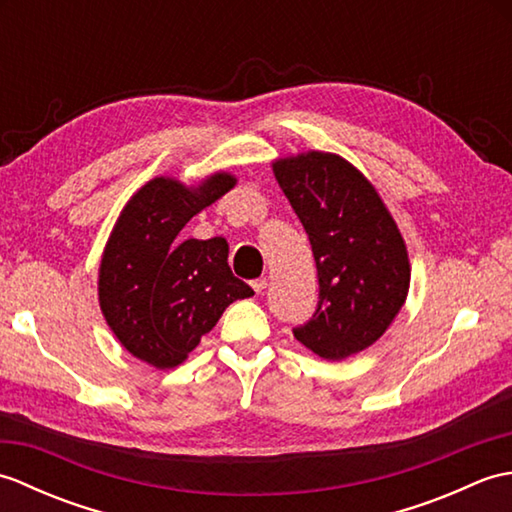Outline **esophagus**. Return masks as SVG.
I'll return each instance as SVG.
<instances>
[{
	"mask_svg": "<svg viewBox=\"0 0 512 512\" xmlns=\"http://www.w3.org/2000/svg\"><path fill=\"white\" fill-rule=\"evenodd\" d=\"M250 286H253V290L257 292V295H262V292H264L266 286H268V281H266V277H259V279H255V281H250Z\"/></svg>",
	"mask_w": 512,
	"mask_h": 512,
	"instance_id": "obj_1",
	"label": "esophagus"
}]
</instances>
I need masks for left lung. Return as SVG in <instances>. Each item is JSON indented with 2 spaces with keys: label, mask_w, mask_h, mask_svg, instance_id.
Returning a JSON list of instances; mask_svg holds the SVG:
<instances>
[{
  "label": "left lung",
  "mask_w": 512,
  "mask_h": 512,
  "mask_svg": "<svg viewBox=\"0 0 512 512\" xmlns=\"http://www.w3.org/2000/svg\"><path fill=\"white\" fill-rule=\"evenodd\" d=\"M306 228L319 277L312 319L295 339L328 361L376 343L409 290V257L394 217L361 171L336 154L308 151L273 162Z\"/></svg>",
  "instance_id": "1"
}]
</instances>
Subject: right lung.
<instances>
[{"mask_svg": "<svg viewBox=\"0 0 512 512\" xmlns=\"http://www.w3.org/2000/svg\"><path fill=\"white\" fill-rule=\"evenodd\" d=\"M235 182L224 171L198 187L154 178L118 217L99 268V303L116 339L140 361L180 365L233 301L255 295L231 273L224 237L178 239Z\"/></svg>", "mask_w": 512, "mask_h": 512, "instance_id": "add662e5", "label": "right lung"}]
</instances>
